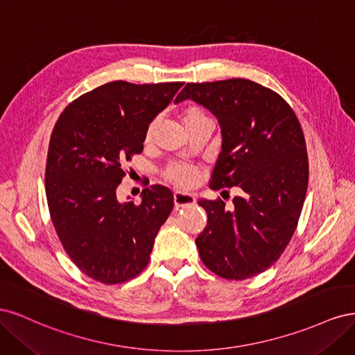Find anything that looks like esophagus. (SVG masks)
<instances>
[{
  "label": "esophagus",
  "mask_w": 355,
  "mask_h": 355,
  "mask_svg": "<svg viewBox=\"0 0 355 355\" xmlns=\"http://www.w3.org/2000/svg\"><path fill=\"white\" fill-rule=\"evenodd\" d=\"M173 200H175L176 207H188L197 202L194 194H189V192H180V191L175 192Z\"/></svg>",
  "instance_id": "esophagus-1"
}]
</instances>
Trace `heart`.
Here are the masks:
<instances>
[{
    "instance_id": "heart-1",
    "label": "heart",
    "mask_w": 355,
    "mask_h": 355,
    "mask_svg": "<svg viewBox=\"0 0 355 355\" xmlns=\"http://www.w3.org/2000/svg\"><path fill=\"white\" fill-rule=\"evenodd\" d=\"M180 120H182V123H184L185 128L188 130L191 125H194V124H197L200 121H204V120H209V116H207L206 112H204L202 108H200V106L191 105V106H187V108L182 110ZM155 128H157V121H153L151 124L148 125L146 133H145V141L146 142H149L153 139V136L155 133ZM166 175L170 180H173L175 184H178V185H189V184H192V182H194L197 173L192 167L170 166L167 168Z\"/></svg>"
}]
</instances>
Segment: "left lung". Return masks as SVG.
Returning <instances> with one entry per match:
<instances>
[{"instance_id":"left-lung-1","label":"left lung","mask_w":355,"mask_h":355,"mask_svg":"<svg viewBox=\"0 0 355 355\" xmlns=\"http://www.w3.org/2000/svg\"><path fill=\"white\" fill-rule=\"evenodd\" d=\"M196 102L220 125L211 189L239 187L232 209L201 200L207 225L196 244L210 271L244 280L268 270L296 230L308 188V154L293 110L250 80L188 83L175 103Z\"/></svg>"}]
</instances>
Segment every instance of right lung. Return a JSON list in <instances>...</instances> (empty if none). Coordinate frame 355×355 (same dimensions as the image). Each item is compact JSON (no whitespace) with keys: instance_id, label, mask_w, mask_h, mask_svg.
Listing matches in <instances>:
<instances>
[{"instance_id":"right-lung-1","label":"right lung","mask_w":355,"mask_h":355,"mask_svg":"<svg viewBox=\"0 0 355 355\" xmlns=\"http://www.w3.org/2000/svg\"><path fill=\"white\" fill-rule=\"evenodd\" d=\"M182 85L103 84L73 101L53 128L46 167L51 222L72 262L96 282L124 283L141 272L173 210L166 187L144 189L139 204L118 200L116 188L123 164L144 151L148 125Z\"/></svg>"}]
</instances>
